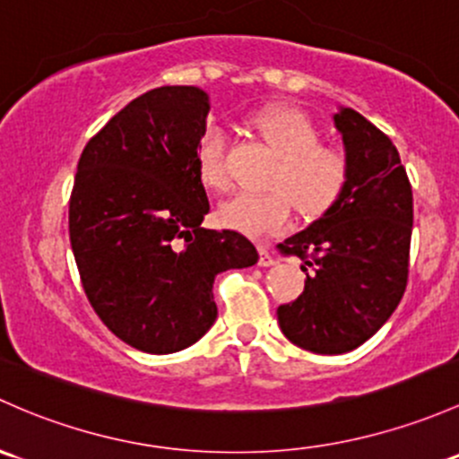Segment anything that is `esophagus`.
<instances>
[{
    "instance_id": "esophagus-1",
    "label": "esophagus",
    "mask_w": 459,
    "mask_h": 459,
    "mask_svg": "<svg viewBox=\"0 0 459 459\" xmlns=\"http://www.w3.org/2000/svg\"><path fill=\"white\" fill-rule=\"evenodd\" d=\"M259 248V266H273V264H277V259H274V255L270 253L268 246H257Z\"/></svg>"
}]
</instances>
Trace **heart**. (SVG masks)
Masks as SVG:
<instances>
[{"label":"heart","instance_id":"b5f03b06","mask_svg":"<svg viewBox=\"0 0 459 459\" xmlns=\"http://www.w3.org/2000/svg\"><path fill=\"white\" fill-rule=\"evenodd\" d=\"M246 127L277 158L268 176L270 193H239L221 202L217 209L221 224L250 238H264L290 224L292 206L303 220L312 221L339 204L351 180L350 156L341 147L321 143V129L306 114L268 108L250 116ZM224 152V138L215 129L195 144V173L206 189L229 186Z\"/></svg>","mask_w":459,"mask_h":459}]
</instances>
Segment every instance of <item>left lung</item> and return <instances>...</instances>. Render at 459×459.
I'll return each instance as SVG.
<instances>
[{
	"instance_id": "obj_1",
	"label": "left lung",
	"mask_w": 459,
	"mask_h": 459,
	"mask_svg": "<svg viewBox=\"0 0 459 459\" xmlns=\"http://www.w3.org/2000/svg\"><path fill=\"white\" fill-rule=\"evenodd\" d=\"M351 162L339 204L279 244L301 259L306 288L277 307L288 341L316 354H345L371 339L407 288L413 193L389 136L350 108L334 114Z\"/></svg>"
}]
</instances>
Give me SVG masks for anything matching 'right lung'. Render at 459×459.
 <instances>
[{
  "label": "right lung",
  "instance_id": "obj_1",
  "mask_svg": "<svg viewBox=\"0 0 459 459\" xmlns=\"http://www.w3.org/2000/svg\"><path fill=\"white\" fill-rule=\"evenodd\" d=\"M209 96L149 90L90 138L70 195V244L100 321L149 354L200 341L217 318L213 281L257 264L238 230L202 229L209 197L195 173Z\"/></svg>",
  "mask_w": 459,
  "mask_h": 459
}]
</instances>
